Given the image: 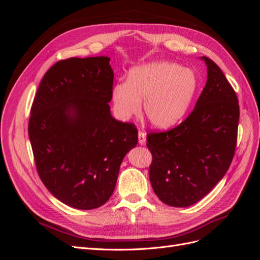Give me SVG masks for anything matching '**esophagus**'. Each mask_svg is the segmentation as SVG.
<instances>
[{
  "instance_id": "1",
  "label": "esophagus",
  "mask_w": 260,
  "mask_h": 260,
  "mask_svg": "<svg viewBox=\"0 0 260 260\" xmlns=\"http://www.w3.org/2000/svg\"><path fill=\"white\" fill-rule=\"evenodd\" d=\"M138 138H139V143H140L141 145L145 144V142H146V133H145V132H143V131H139V133H138Z\"/></svg>"
}]
</instances>
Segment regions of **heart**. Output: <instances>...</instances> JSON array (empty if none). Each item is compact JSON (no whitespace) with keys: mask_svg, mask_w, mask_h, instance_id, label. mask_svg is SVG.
Masks as SVG:
<instances>
[{"mask_svg":"<svg viewBox=\"0 0 260 260\" xmlns=\"http://www.w3.org/2000/svg\"><path fill=\"white\" fill-rule=\"evenodd\" d=\"M198 90V78L191 69L168 61H155L130 70L127 81L115 84L114 107L121 119L141 112L156 128L177 123L190 107Z\"/></svg>","mask_w":260,"mask_h":260,"instance_id":"obj_1","label":"heart"}]
</instances>
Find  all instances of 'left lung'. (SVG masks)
<instances>
[{
    "instance_id": "8db88e82",
    "label": "left lung",
    "mask_w": 260,
    "mask_h": 260,
    "mask_svg": "<svg viewBox=\"0 0 260 260\" xmlns=\"http://www.w3.org/2000/svg\"><path fill=\"white\" fill-rule=\"evenodd\" d=\"M192 113L177 127L149 132V180L158 199L172 207L201 201L223 178L235 153L240 106L237 93L214 60Z\"/></svg>"
}]
</instances>
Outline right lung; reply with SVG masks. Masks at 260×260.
Here are the masks:
<instances>
[{"label":"right lung","instance_id":"obj_1","mask_svg":"<svg viewBox=\"0 0 260 260\" xmlns=\"http://www.w3.org/2000/svg\"><path fill=\"white\" fill-rule=\"evenodd\" d=\"M109 60H58L44 75L30 111L28 132L39 177L55 198L77 209L104 205L123 157L138 144L136 125L111 114Z\"/></svg>","mask_w":260,"mask_h":260}]
</instances>
